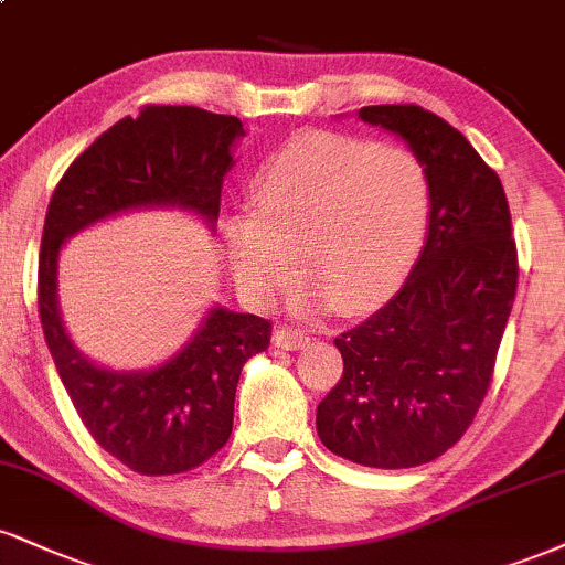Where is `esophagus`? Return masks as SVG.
Returning <instances> with one entry per match:
<instances>
[{"label":"esophagus","mask_w":565,"mask_h":565,"mask_svg":"<svg viewBox=\"0 0 565 565\" xmlns=\"http://www.w3.org/2000/svg\"><path fill=\"white\" fill-rule=\"evenodd\" d=\"M310 342V337L300 329H291V326H278L274 331V344L281 350H300Z\"/></svg>","instance_id":"obj_1"}]
</instances>
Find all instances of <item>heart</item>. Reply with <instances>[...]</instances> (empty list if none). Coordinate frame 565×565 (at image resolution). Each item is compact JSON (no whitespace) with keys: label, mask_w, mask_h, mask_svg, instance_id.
<instances>
[{"label":"heart","mask_w":565,"mask_h":565,"mask_svg":"<svg viewBox=\"0 0 565 565\" xmlns=\"http://www.w3.org/2000/svg\"><path fill=\"white\" fill-rule=\"evenodd\" d=\"M429 175L403 147L348 134L305 131L265 162L253 213L226 223L244 295L270 302L305 274L297 302L358 312L399 287L429 226Z\"/></svg>","instance_id":"1"}]
</instances>
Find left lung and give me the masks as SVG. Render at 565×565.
<instances>
[{
  "label": "left lung",
  "instance_id": "1",
  "mask_svg": "<svg viewBox=\"0 0 565 565\" xmlns=\"http://www.w3.org/2000/svg\"><path fill=\"white\" fill-rule=\"evenodd\" d=\"M399 134L429 175L424 253L403 289L334 339L344 371L316 411L334 455L371 468L431 463L484 403L519 287L500 175L458 128L418 105L360 107Z\"/></svg>",
  "mask_w": 565,
  "mask_h": 565
}]
</instances>
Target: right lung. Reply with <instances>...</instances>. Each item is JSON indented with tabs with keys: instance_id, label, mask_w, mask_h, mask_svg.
<instances>
[{
	"instance_id": "right-lung-1",
	"label": "right lung",
	"mask_w": 565,
	"mask_h": 565,
	"mask_svg": "<svg viewBox=\"0 0 565 565\" xmlns=\"http://www.w3.org/2000/svg\"><path fill=\"white\" fill-rule=\"evenodd\" d=\"M242 120L186 105H145L107 128L63 173L46 207L39 253V316L67 397L105 452L141 477L192 471L234 426L242 369L268 350L274 326L215 308L192 342L149 373L97 369L67 339L57 310V253L88 223L139 205H181L210 223L221 213L231 145Z\"/></svg>"
}]
</instances>
